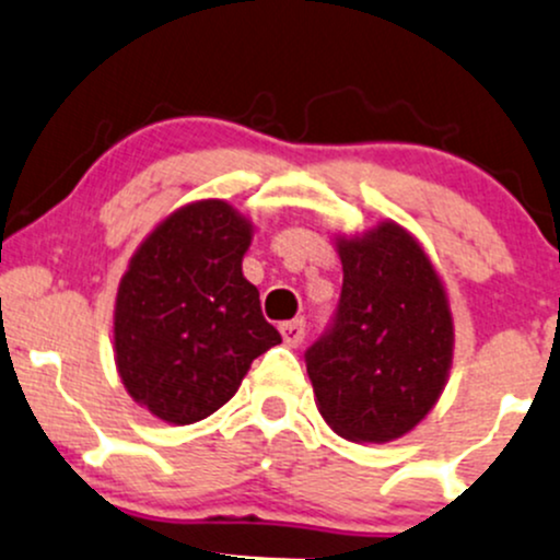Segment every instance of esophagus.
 I'll use <instances>...</instances> for the list:
<instances>
[{
	"instance_id": "1",
	"label": "esophagus",
	"mask_w": 560,
	"mask_h": 560,
	"mask_svg": "<svg viewBox=\"0 0 560 560\" xmlns=\"http://www.w3.org/2000/svg\"><path fill=\"white\" fill-rule=\"evenodd\" d=\"M279 331L287 347H300L302 339H305V318L284 320V324L279 326Z\"/></svg>"
}]
</instances>
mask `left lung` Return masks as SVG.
<instances>
[{
  "label": "left lung",
  "instance_id": "1",
  "mask_svg": "<svg viewBox=\"0 0 560 560\" xmlns=\"http://www.w3.org/2000/svg\"><path fill=\"white\" fill-rule=\"evenodd\" d=\"M342 298L305 352L318 413L352 442H392L427 419L453 365L450 300L421 242L395 221L337 236Z\"/></svg>",
  "mask_w": 560,
  "mask_h": 560
}]
</instances>
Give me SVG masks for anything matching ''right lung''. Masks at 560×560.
Instances as JSON below:
<instances>
[{
    "instance_id": "add662e5",
    "label": "right lung",
    "mask_w": 560,
    "mask_h": 560,
    "mask_svg": "<svg viewBox=\"0 0 560 560\" xmlns=\"http://www.w3.org/2000/svg\"><path fill=\"white\" fill-rule=\"evenodd\" d=\"M253 223L226 199H197L139 244L118 284L115 365L133 402L160 421L208 419L281 334L242 273Z\"/></svg>"
}]
</instances>
